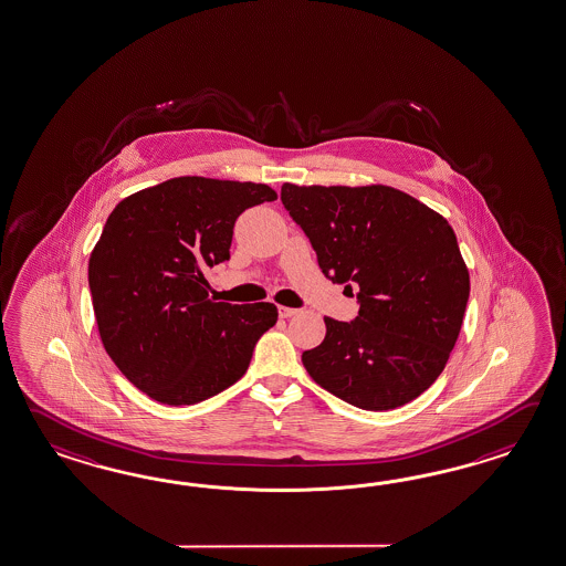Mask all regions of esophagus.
Instances as JSON below:
<instances>
[{
    "instance_id": "obj_1",
    "label": "esophagus",
    "mask_w": 566,
    "mask_h": 566,
    "mask_svg": "<svg viewBox=\"0 0 566 566\" xmlns=\"http://www.w3.org/2000/svg\"><path fill=\"white\" fill-rule=\"evenodd\" d=\"M277 313H280V317L282 318H290L294 317L298 311H296V308H290V306H280V308H277Z\"/></svg>"
}]
</instances>
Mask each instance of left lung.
Returning <instances> with one entry per match:
<instances>
[{
	"label": "left lung",
	"mask_w": 566,
	"mask_h": 566,
	"mask_svg": "<svg viewBox=\"0 0 566 566\" xmlns=\"http://www.w3.org/2000/svg\"><path fill=\"white\" fill-rule=\"evenodd\" d=\"M282 205L333 284L358 286V317H325L323 344L304 352L311 378L335 397L388 411L438 380L470 294L454 229L397 188L282 186Z\"/></svg>",
	"instance_id": "left-lung-1"
}]
</instances>
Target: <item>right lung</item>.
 Instances as JSON below:
<instances>
[{
  "label": "right lung",
  "mask_w": 566,
  "mask_h": 566,
  "mask_svg": "<svg viewBox=\"0 0 566 566\" xmlns=\"http://www.w3.org/2000/svg\"><path fill=\"white\" fill-rule=\"evenodd\" d=\"M276 198L265 184L184 176L112 210L90 255L92 303L104 349L147 397L196 405L248 373L276 304L214 303L202 270L229 260L245 208Z\"/></svg>",
  "instance_id": "obj_1"
}]
</instances>
